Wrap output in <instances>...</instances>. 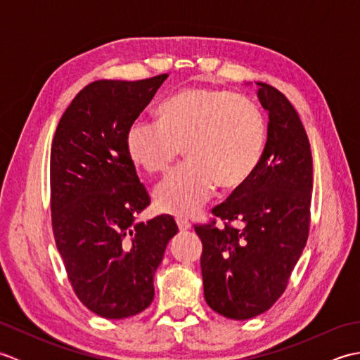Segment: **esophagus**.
<instances>
[{
  "label": "esophagus",
  "instance_id": "obj_1",
  "mask_svg": "<svg viewBox=\"0 0 360 360\" xmlns=\"http://www.w3.org/2000/svg\"><path fill=\"white\" fill-rule=\"evenodd\" d=\"M176 224H178L181 232H186L188 229H192V224H190V221L186 218H176Z\"/></svg>",
  "mask_w": 360,
  "mask_h": 360
}]
</instances>
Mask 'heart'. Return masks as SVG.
Segmentation results:
<instances>
[{
    "label": "heart",
    "mask_w": 360,
    "mask_h": 360,
    "mask_svg": "<svg viewBox=\"0 0 360 360\" xmlns=\"http://www.w3.org/2000/svg\"><path fill=\"white\" fill-rule=\"evenodd\" d=\"M267 122L250 98L215 88H186L159 106L158 122L127 129L129 159L148 173H165L184 148L188 162L155 190L159 210L190 217L221 188L243 186L264 156Z\"/></svg>",
    "instance_id": "heart-1"
}]
</instances>
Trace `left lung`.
Returning <instances> with one entry per match:
<instances>
[{
  "mask_svg": "<svg viewBox=\"0 0 360 360\" xmlns=\"http://www.w3.org/2000/svg\"><path fill=\"white\" fill-rule=\"evenodd\" d=\"M267 111V143L255 173L212 210L223 221L195 226L209 307L233 320L263 314L285 290L307 246L312 156L307 131L277 88L255 82Z\"/></svg>",
  "mask_w": 360,
  "mask_h": 360,
  "instance_id": "1",
  "label": "left lung"
}]
</instances>
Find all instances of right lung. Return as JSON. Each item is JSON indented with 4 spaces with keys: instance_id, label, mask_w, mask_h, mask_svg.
I'll list each match as a JSON object with an SVG mask.
<instances>
[{
    "instance_id": "obj_1",
    "label": "right lung",
    "mask_w": 360,
    "mask_h": 360,
    "mask_svg": "<svg viewBox=\"0 0 360 360\" xmlns=\"http://www.w3.org/2000/svg\"><path fill=\"white\" fill-rule=\"evenodd\" d=\"M167 77L89 83L63 112L52 141L53 238L79 300L105 319L150 307L155 272L178 233L170 215L136 223L150 196L125 147L128 127Z\"/></svg>"
}]
</instances>
